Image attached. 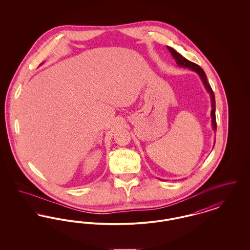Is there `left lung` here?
Segmentation results:
<instances>
[{"label":"left lung","mask_w":250,"mask_h":250,"mask_svg":"<svg viewBox=\"0 0 250 250\" xmlns=\"http://www.w3.org/2000/svg\"><path fill=\"white\" fill-rule=\"evenodd\" d=\"M167 48L168 49V51L170 52L171 56L173 57V59L176 61V63L180 65V66H183V67H188L192 70L197 72L201 79H202V83L204 84L205 88L207 89V91L210 93V96H211V102H212V110H211V117H212V124H213V127H214V130H216V120H215V99H214V95L213 90H212V87L211 85L209 84V83L207 82V78H206V75L203 71L202 67L200 65H198L197 63L195 62H192L190 61H188V59H186L184 56H182L180 53H178L175 49H173L170 47H167Z\"/></svg>","instance_id":"1"}]
</instances>
